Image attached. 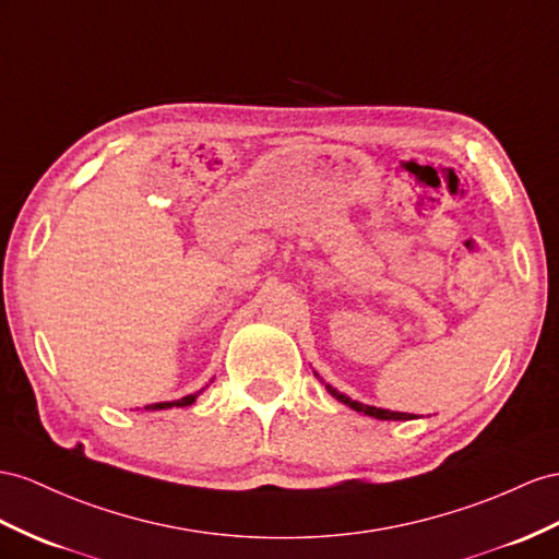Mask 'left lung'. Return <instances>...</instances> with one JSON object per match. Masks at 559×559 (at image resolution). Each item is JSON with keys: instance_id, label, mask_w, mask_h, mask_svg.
Segmentation results:
<instances>
[{"instance_id": "1", "label": "left lung", "mask_w": 559, "mask_h": 559, "mask_svg": "<svg viewBox=\"0 0 559 559\" xmlns=\"http://www.w3.org/2000/svg\"><path fill=\"white\" fill-rule=\"evenodd\" d=\"M325 390L331 392V394L337 399V402L347 404L349 408L359 411V413H364V416H370V418H378V420H413V418H416V416H413V413H396V411H384V408H376V406L359 404V402H354V399H349L347 394H340L337 390H333L331 384H325Z\"/></svg>"}]
</instances>
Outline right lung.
<instances>
[{
  "instance_id": "right-lung-1",
  "label": "right lung",
  "mask_w": 559,
  "mask_h": 559,
  "mask_svg": "<svg viewBox=\"0 0 559 559\" xmlns=\"http://www.w3.org/2000/svg\"><path fill=\"white\" fill-rule=\"evenodd\" d=\"M200 394V392H198ZM198 394H189V396H183V399H177V402H163V404H153V406H146V411H160V408H171V406H191L195 399H198Z\"/></svg>"
}]
</instances>
